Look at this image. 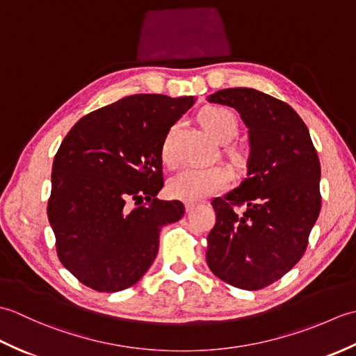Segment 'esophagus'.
Segmentation results:
<instances>
[{"mask_svg":"<svg viewBox=\"0 0 356 356\" xmlns=\"http://www.w3.org/2000/svg\"><path fill=\"white\" fill-rule=\"evenodd\" d=\"M199 205V202H194V200H188V202H185V208H186V211H193L195 207Z\"/></svg>","mask_w":356,"mask_h":356,"instance_id":"obj_1","label":"esophagus"}]
</instances>
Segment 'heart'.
<instances>
[{"label": "heart", "mask_w": 356, "mask_h": 356, "mask_svg": "<svg viewBox=\"0 0 356 356\" xmlns=\"http://www.w3.org/2000/svg\"><path fill=\"white\" fill-rule=\"evenodd\" d=\"M199 122L202 127L218 142H228L238 130L237 118L229 108L220 105H208L199 111ZM176 131V125L171 127L165 134L162 142L161 156L165 165L172 166L176 163V156L172 153L171 142ZM232 161H240L243 157L241 149L231 147L228 149ZM229 184V172L223 166H190L179 171L168 182V191L171 195L182 200H200L211 194H216Z\"/></svg>", "instance_id": "obj_1"}]
</instances>
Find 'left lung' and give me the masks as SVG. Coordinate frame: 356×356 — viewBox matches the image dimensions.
<instances>
[{
  "label": "left lung",
  "mask_w": 356,
  "mask_h": 356,
  "mask_svg": "<svg viewBox=\"0 0 356 356\" xmlns=\"http://www.w3.org/2000/svg\"><path fill=\"white\" fill-rule=\"evenodd\" d=\"M208 101L240 113L251 153L248 177L211 203L216 225L207 263L228 284L259 291L306 252L321 209L320 159L303 119L286 102L241 87L218 90Z\"/></svg>",
  "instance_id": "1"
}]
</instances>
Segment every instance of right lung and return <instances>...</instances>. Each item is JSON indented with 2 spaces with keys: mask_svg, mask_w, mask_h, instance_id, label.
<instances>
[{
  "mask_svg": "<svg viewBox=\"0 0 356 356\" xmlns=\"http://www.w3.org/2000/svg\"><path fill=\"white\" fill-rule=\"evenodd\" d=\"M193 96L133 95L81 118L53 161L47 216L58 259L82 284L118 292L153 264L179 200H159L162 142Z\"/></svg>",
  "mask_w": 356,
  "mask_h": 356,
  "instance_id": "add662e5",
  "label": "right lung"
}]
</instances>
